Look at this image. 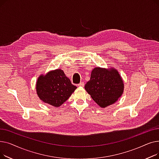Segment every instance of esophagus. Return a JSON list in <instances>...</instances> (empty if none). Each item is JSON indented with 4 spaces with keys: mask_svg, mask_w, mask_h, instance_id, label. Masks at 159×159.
Masks as SVG:
<instances>
[{
    "mask_svg": "<svg viewBox=\"0 0 159 159\" xmlns=\"http://www.w3.org/2000/svg\"><path fill=\"white\" fill-rule=\"evenodd\" d=\"M84 86V83L83 82H80L79 84H78V86H79V87H82V86Z\"/></svg>",
    "mask_w": 159,
    "mask_h": 159,
    "instance_id": "34e87169",
    "label": "esophagus"
}]
</instances>
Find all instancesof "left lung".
Here are the masks:
<instances>
[{
  "instance_id": "1",
  "label": "left lung",
  "mask_w": 159,
  "mask_h": 159,
  "mask_svg": "<svg viewBox=\"0 0 159 159\" xmlns=\"http://www.w3.org/2000/svg\"><path fill=\"white\" fill-rule=\"evenodd\" d=\"M124 82L119 71L113 68L96 67L84 86L93 101L102 108L114 104L124 92Z\"/></svg>"
}]
</instances>
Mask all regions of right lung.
<instances>
[{
	"mask_svg": "<svg viewBox=\"0 0 159 159\" xmlns=\"http://www.w3.org/2000/svg\"><path fill=\"white\" fill-rule=\"evenodd\" d=\"M77 88L61 69L50 71L44 75H40L36 82L39 98L54 107H60Z\"/></svg>",
	"mask_w": 159,
	"mask_h": 159,
	"instance_id": "obj_1",
	"label": "right lung"
}]
</instances>
